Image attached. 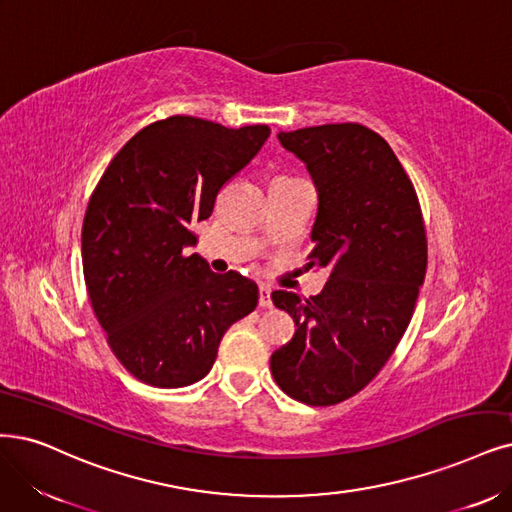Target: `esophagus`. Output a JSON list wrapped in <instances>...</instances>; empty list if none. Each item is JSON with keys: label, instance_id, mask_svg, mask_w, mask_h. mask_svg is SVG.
Here are the masks:
<instances>
[{"label": "esophagus", "instance_id": "1", "mask_svg": "<svg viewBox=\"0 0 512 512\" xmlns=\"http://www.w3.org/2000/svg\"><path fill=\"white\" fill-rule=\"evenodd\" d=\"M259 306L261 308H272V289L261 285L259 287Z\"/></svg>", "mask_w": 512, "mask_h": 512}]
</instances>
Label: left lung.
Listing matches in <instances>:
<instances>
[{
	"instance_id": "obj_1",
	"label": "left lung",
	"mask_w": 512,
	"mask_h": 512,
	"mask_svg": "<svg viewBox=\"0 0 512 512\" xmlns=\"http://www.w3.org/2000/svg\"><path fill=\"white\" fill-rule=\"evenodd\" d=\"M278 139L318 189L308 268L329 280L312 297L272 293L297 329L270 367L291 399L329 407L361 392L405 335L426 276V227L409 175L371 128L325 124Z\"/></svg>"
}]
</instances>
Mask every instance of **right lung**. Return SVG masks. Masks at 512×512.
I'll return each mask as SVG.
<instances>
[{"label": "right lung", "mask_w": 512, "mask_h": 512, "mask_svg": "<svg viewBox=\"0 0 512 512\" xmlns=\"http://www.w3.org/2000/svg\"><path fill=\"white\" fill-rule=\"evenodd\" d=\"M270 137L266 124L225 128L192 116L145 126L105 168L82 225L90 306L122 367L156 388L211 371L221 337L257 306L238 272L215 274L192 227Z\"/></svg>", "instance_id": "1"}]
</instances>
